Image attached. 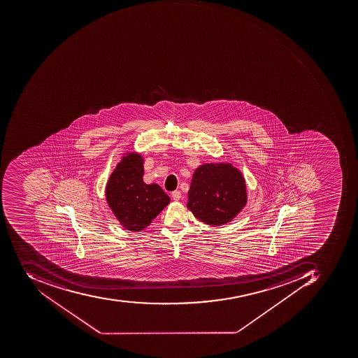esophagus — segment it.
Masks as SVG:
<instances>
[{
    "mask_svg": "<svg viewBox=\"0 0 358 358\" xmlns=\"http://www.w3.org/2000/svg\"><path fill=\"white\" fill-rule=\"evenodd\" d=\"M171 197H173V201L180 200V197H181L180 191H173V192H171Z\"/></svg>",
    "mask_w": 358,
    "mask_h": 358,
    "instance_id": "esophagus-1",
    "label": "esophagus"
}]
</instances>
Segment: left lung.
<instances>
[{
	"mask_svg": "<svg viewBox=\"0 0 358 358\" xmlns=\"http://www.w3.org/2000/svg\"><path fill=\"white\" fill-rule=\"evenodd\" d=\"M187 197V207L199 220L222 226L245 206V180L231 164H204L193 173Z\"/></svg>",
	"mask_w": 358,
	"mask_h": 358,
	"instance_id": "8db88e82",
	"label": "left lung"
}]
</instances>
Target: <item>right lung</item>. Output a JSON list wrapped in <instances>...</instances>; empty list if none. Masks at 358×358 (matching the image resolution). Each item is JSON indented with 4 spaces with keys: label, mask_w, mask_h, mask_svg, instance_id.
<instances>
[{
    "label": "right lung",
    "mask_w": 358,
    "mask_h": 358,
    "mask_svg": "<svg viewBox=\"0 0 358 358\" xmlns=\"http://www.w3.org/2000/svg\"><path fill=\"white\" fill-rule=\"evenodd\" d=\"M143 158L127 153L107 181L106 201L120 224L129 231H141L169 204L171 197L156 183L143 181Z\"/></svg>",
    "instance_id": "obj_1"
}]
</instances>
